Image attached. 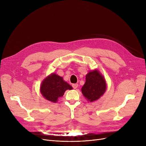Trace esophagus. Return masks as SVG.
I'll return each instance as SVG.
<instances>
[{"instance_id":"34e87169","label":"esophagus","mask_w":146,"mask_h":146,"mask_svg":"<svg viewBox=\"0 0 146 146\" xmlns=\"http://www.w3.org/2000/svg\"><path fill=\"white\" fill-rule=\"evenodd\" d=\"M72 86L74 89H76L78 87V84L77 83H75V84H73L72 85Z\"/></svg>"}]
</instances>
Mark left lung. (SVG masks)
<instances>
[{
    "label": "left lung",
    "instance_id": "obj_1",
    "mask_svg": "<svg viewBox=\"0 0 146 146\" xmlns=\"http://www.w3.org/2000/svg\"><path fill=\"white\" fill-rule=\"evenodd\" d=\"M81 90L87 101L90 102L97 101L106 90L105 78L96 69L89 71L86 76V82Z\"/></svg>",
    "mask_w": 146,
    "mask_h": 146
}]
</instances>
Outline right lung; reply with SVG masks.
I'll return each instance as SVG.
<instances>
[{
  "instance_id": "obj_1",
  "label": "right lung",
  "mask_w": 146,
  "mask_h": 146,
  "mask_svg": "<svg viewBox=\"0 0 146 146\" xmlns=\"http://www.w3.org/2000/svg\"><path fill=\"white\" fill-rule=\"evenodd\" d=\"M72 89L62 77L52 73L42 80L40 86V92L45 99L56 103L58 98L62 97L66 90Z\"/></svg>"
}]
</instances>
